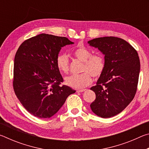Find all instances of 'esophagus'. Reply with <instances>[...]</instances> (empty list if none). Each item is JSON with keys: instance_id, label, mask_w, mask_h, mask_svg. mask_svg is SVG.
Returning <instances> with one entry per match:
<instances>
[{"instance_id": "esophagus-1", "label": "esophagus", "mask_w": 149, "mask_h": 149, "mask_svg": "<svg viewBox=\"0 0 149 149\" xmlns=\"http://www.w3.org/2000/svg\"><path fill=\"white\" fill-rule=\"evenodd\" d=\"M85 90H86V89H77L76 91H77V93H81V92L85 91Z\"/></svg>"}]
</instances>
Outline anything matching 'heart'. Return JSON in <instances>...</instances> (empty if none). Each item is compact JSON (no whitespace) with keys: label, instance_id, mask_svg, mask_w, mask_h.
Segmentation results:
<instances>
[{"label":"heart","instance_id":"b5f03b06","mask_svg":"<svg viewBox=\"0 0 149 149\" xmlns=\"http://www.w3.org/2000/svg\"><path fill=\"white\" fill-rule=\"evenodd\" d=\"M74 56L83 62L80 74L71 75L65 78V84L75 89H82L91 84L92 81L91 75L99 77L105 68V60L101 54H92L91 50L84 47L77 48L74 51ZM56 64L60 72L68 74L70 70L68 57L65 54L58 55Z\"/></svg>","mask_w":149,"mask_h":149}]
</instances>
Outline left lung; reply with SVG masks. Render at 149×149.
<instances>
[{"label": "left lung", "mask_w": 149, "mask_h": 149, "mask_svg": "<svg viewBox=\"0 0 149 149\" xmlns=\"http://www.w3.org/2000/svg\"><path fill=\"white\" fill-rule=\"evenodd\" d=\"M104 55L105 68L91 89L96 99L90 107L104 118L117 115L134 98L140 72L138 53L130 43L116 37H99L88 41Z\"/></svg>", "instance_id": "1"}]
</instances>
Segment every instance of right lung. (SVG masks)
I'll list each match as a JSON object with an SVG mask.
<instances>
[{
	"label": "right lung",
	"instance_id": "add662e5",
	"mask_svg": "<svg viewBox=\"0 0 149 149\" xmlns=\"http://www.w3.org/2000/svg\"><path fill=\"white\" fill-rule=\"evenodd\" d=\"M74 42L64 37L42 33L24 41L14 58L13 87L27 112L48 118L54 115L75 91L60 86L63 78L56 64L62 47Z\"/></svg>",
	"mask_w": 149,
	"mask_h": 149
}]
</instances>
